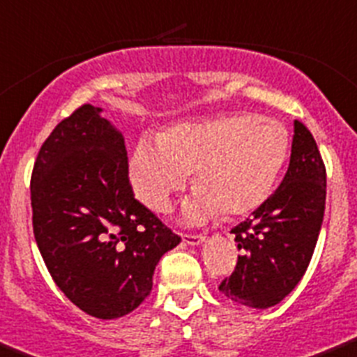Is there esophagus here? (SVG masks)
<instances>
[{
	"label": "esophagus",
	"instance_id": "1",
	"mask_svg": "<svg viewBox=\"0 0 357 357\" xmlns=\"http://www.w3.org/2000/svg\"><path fill=\"white\" fill-rule=\"evenodd\" d=\"M181 238H183L185 243L192 245V247H197V245H202L205 241V236L203 234H183Z\"/></svg>",
	"mask_w": 357,
	"mask_h": 357
}]
</instances>
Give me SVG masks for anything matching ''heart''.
I'll use <instances>...</instances> for the list:
<instances>
[{
    "label": "heart",
    "mask_w": 357,
    "mask_h": 357,
    "mask_svg": "<svg viewBox=\"0 0 357 357\" xmlns=\"http://www.w3.org/2000/svg\"><path fill=\"white\" fill-rule=\"evenodd\" d=\"M289 154V132L280 121L256 114H230L174 125L143 137L130 155L134 194L154 212H167L192 174L196 188L183 203V220L241 215L268 196Z\"/></svg>",
    "instance_id": "b5f03b06"
}]
</instances>
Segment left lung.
Listing matches in <instances>:
<instances>
[{"instance_id":"obj_1","label":"left lung","mask_w":357,"mask_h":357,"mask_svg":"<svg viewBox=\"0 0 357 357\" xmlns=\"http://www.w3.org/2000/svg\"><path fill=\"white\" fill-rule=\"evenodd\" d=\"M326 174L312 134L294 121L285 178L252 215L232 229L241 254L220 290L245 307L268 308L296 289L316 248L325 214Z\"/></svg>"}]
</instances>
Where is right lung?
<instances>
[{"label":"right lung","mask_w":357,"mask_h":357,"mask_svg":"<svg viewBox=\"0 0 357 357\" xmlns=\"http://www.w3.org/2000/svg\"><path fill=\"white\" fill-rule=\"evenodd\" d=\"M101 112L83 105L41 145L32 225L63 294L89 316L116 319L151 294L155 265L181 238L134 197L123 136Z\"/></svg>","instance_id":"obj_1"}]
</instances>
